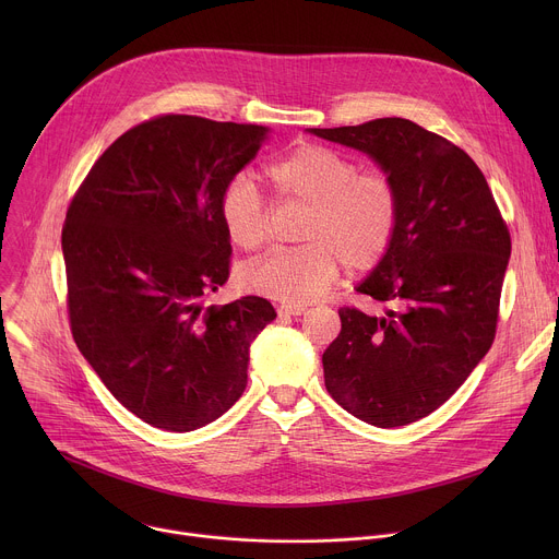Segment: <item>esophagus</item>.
<instances>
[{
    "label": "esophagus",
    "mask_w": 559,
    "mask_h": 559,
    "mask_svg": "<svg viewBox=\"0 0 559 559\" xmlns=\"http://www.w3.org/2000/svg\"><path fill=\"white\" fill-rule=\"evenodd\" d=\"M307 311V305H300V302H283L278 305V313L281 316H300Z\"/></svg>",
    "instance_id": "obj_1"
}]
</instances>
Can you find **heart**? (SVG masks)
I'll list each match as a JSON object with an SVG mask.
<instances>
[{"label": "heart", "instance_id": "heart-1", "mask_svg": "<svg viewBox=\"0 0 559 559\" xmlns=\"http://www.w3.org/2000/svg\"><path fill=\"white\" fill-rule=\"evenodd\" d=\"M281 203H302L309 214L300 248L272 250L238 272L241 285L265 298L307 302L321 296L345 263L354 272L376 267L391 250L403 216L397 183L382 170H362L341 150L302 143L265 168ZM221 223L229 243L259 250L270 236V210L248 177L229 181L221 197Z\"/></svg>", "mask_w": 559, "mask_h": 559}]
</instances>
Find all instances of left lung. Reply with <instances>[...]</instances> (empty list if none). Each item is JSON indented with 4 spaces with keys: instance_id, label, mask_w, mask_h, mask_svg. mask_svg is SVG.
Wrapping results in <instances>:
<instances>
[{
    "instance_id": "1",
    "label": "left lung",
    "mask_w": 559,
    "mask_h": 559,
    "mask_svg": "<svg viewBox=\"0 0 559 559\" xmlns=\"http://www.w3.org/2000/svg\"><path fill=\"white\" fill-rule=\"evenodd\" d=\"M309 132L367 152L403 199L389 254L356 287L391 309L382 318L338 309L325 386L373 427L412 425L447 403L493 345L509 227L473 158L409 119Z\"/></svg>"
}]
</instances>
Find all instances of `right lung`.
<instances>
[{
  "mask_svg": "<svg viewBox=\"0 0 559 559\" xmlns=\"http://www.w3.org/2000/svg\"><path fill=\"white\" fill-rule=\"evenodd\" d=\"M267 128L158 115L123 132L74 192L61 229L70 332L143 423L194 431L248 384L250 345L276 318L243 296L203 307L229 276L221 197Z\"/></svg>",
  "mask_w": 559,
  "mask_h": 559,
  "instance_id": "add662e5",
  "label": "right lung"
}]
</instances>
